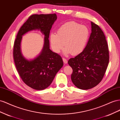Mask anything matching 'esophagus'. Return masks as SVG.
I'll list each match as a JSON object with an SVG mask.
<instances>
[{"instance_id":"obj_1","label":"esophagus","mask_w":120,"mask_h":120,"mask_svg":"<svg viewBox=\"0 0 120 120\" xmlns=\"http://www.w3.org/2000/svg\"><path fill=\"white\" fill-rule=\"evenodd\" d=\"M62 59H63V62L65 64H67V60L66 59H65V58H63Z\"/></svg>"}]
</instances>
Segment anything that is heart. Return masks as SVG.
Masks as SVG:
<instances>
[{
  "instance_id": "b5f03b06",
  "label": "heart",
  "mask_w": 120,
  "mask_h": 120,
  "mask_svg": "<svg viewBox=\"0 0 120 120\" xmlns=\"http://www.w3.org/2000/svg\"><path fill=\"white\" fill-rule=\"evenodd\" d=\"M90 36V30L86 26L71 22L61 26L57 30V34L51 33L50 41L52 48L55 53H59L65 46V55L71 53L77 55L84 50Z\"/></svg>"
}]
</instances>
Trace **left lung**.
<instances>
[{"label":"left lung","instance_id":"1","mask_svg":"<svg viewBox=\"0 0 120 120\" xmlns=\"http://www.w3.org/2000/svg\"><path fill=\"white\" fill-rule=\"evenodd\" d=\"M91 33L84 50L68 63L73 69L71 78L78 88L86 90L100 82L109 62L108 45L100 26L91 22Z\"/></svg>","mask_w":120,"mask_h":120}]
</instances>
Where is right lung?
<instances>
[{
  "label": "right lung",
  "instance_id": "right-lung-1",
  "mask_svg": "<svg viewBox=\"0 0 120 120\" xmlns=\"http://www.w3.org/2000/svg\"><path fill=\"white\" fill-rule=\"evenodd\" d=\"M57 19L55 13L30 16L20 28L15 41L13 55L16 69L24 83L34 90L48 87L63 65L61 57L50 49V32ZM33 30H40L44 35V44L39 55L29 60L22 55L20 43L22 36Z\"/></svg>",
  "mask_w": 120,
  "mask_h": 120
}]
</instances>
